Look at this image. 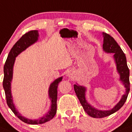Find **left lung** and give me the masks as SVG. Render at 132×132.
<instances>
[{
	"label": "left lung",
	"instance_id": "1",
	"mask_svg": "<svg viewBox=\"0 0 132 132\" xmlns=\"http://www.w3.org/2000/svg\"><path fill=\"white\" fill-rule=\"evenodd\" d=\"M103 48L109 53H114V57L116 61L117 70L120 75V80L123 82L126 88V92L122 97L120 102L116 106L109 111H99L92 108L85 99V88L82 86L74 85V90L80 103L82 105L85 111L93 118H101L112 114L118 111L124 105L127 101L130 91V80H129V69L127 63V58L123 51L116 40L108 33H104Z\"/></svg>",
	"mask_w": 132,
	"mask_h": 132
}]
</instances>
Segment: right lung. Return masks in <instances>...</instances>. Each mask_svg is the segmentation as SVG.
<instances>
[{"label": "right lung", "instance_id": "obj_1", "mask_svg": "<svg viewBox=\"0 0 132 132\" xmlns=\"http://www.w3.org/2000/svg\"><path fill=\"white\" fill-rule=\"evenodd\" d=\"M38 32L36 30H31L23 35L14 45L9 52L6 61L4 66V80L3 87L5 91L6 102L8 106L12 110L14 114L22 121L30 125H38L46 123L52 120L56 114L57 111V85L62 80V77L55 80L49 88V97L51 99V109L48 113L44 117L38 120H29L22 116L15 108L12 102V96L11 93V82L12 78V68L14 63L15 57L22 51L25 50L28 47L35 42L38 39Z\"/></svg>", "mask_w": 132, "mask_h": 132}]
</instances>
